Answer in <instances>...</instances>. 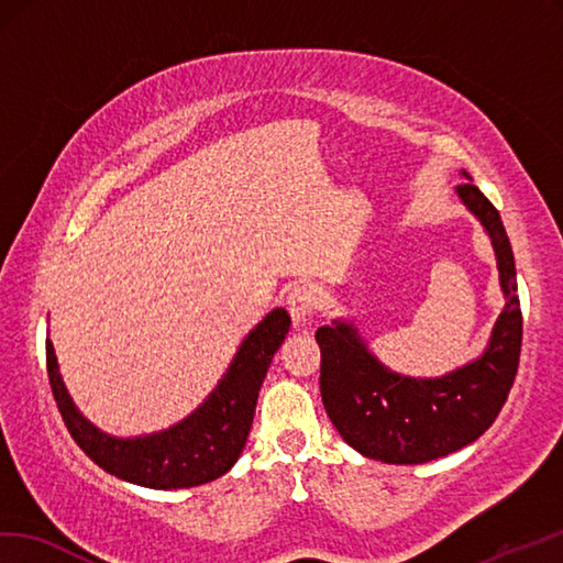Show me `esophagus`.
I'll list each match as a JSON object with an SVG mask.
<instances>
[{
	"label": "esophagus",
	"mask_w": 563,
	"mask_h": 563,
	"mask_svg": "<svg viewBox=\"0 0 563 563\" xmlns=\"http://www.w3.org/2000/svg\"><path fill=\"white\" fill-rule=\"evenodd\" d=\"M287 309L292 313L295 329H307L313 321V309H317V292L309 285H297L287 295Z\"/></svg>",
	"instance_id": "obj_1"
}]
</instances>
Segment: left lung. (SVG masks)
I'll list each match as a JSON object with an SVG mask.
<instances>
[{
  "mask_svg": "<svg viewBox=\"0 0 563 563\" xmlns=\"http://www.w3.org/2000/svg\"><path fill=\"white\" fill-rule=\"evenodd\" d=\"M455 196L487 232L506 305L482 355L443 376H405L378 360L355 321L333 319L317 331L321 398L338 434L367 459L417 465L479 439L514 386L522 341L516 261L501 216L465 169Z\"/></svg>",
  "mask_w": 563,
  "mask_h": 563,
  "instance_id": "1",
  "label": "left lung"
}]
</instances>
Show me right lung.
I'll return each mask as SVG.
<instances>
[{"instance_id": "right-lung-1", "label": "right lung", "mask_w": 563, "mask_h": 563, "mask_svg": "<svg viewBox=\"0 0 563 563\" xmlns=\"http://www.w3.org/2000/svg\"><path fill=\"white\" fill-rule=\"evenodd\" d=\"M290 331V313L276 307L244 335L225 374L199 408L173 427L141 437H114L76 408L55 345L47 338V376L62 420L104 473L148 489H187L213 482L238 463L254 422L256 398L271 360Z\"/></svg>"}]
</instances>
